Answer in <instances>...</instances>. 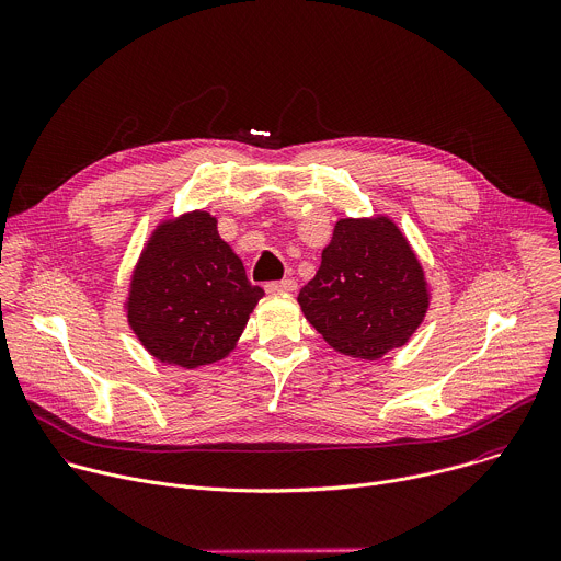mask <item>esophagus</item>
Returning a JSON list of instances; mask_svg holds the SVG:
<instances>
[{
    "label": "esophagus",
    "instance_id": "1",
    "mask_svg": "<svg viewBox=\"0 0 561 561\" xmlns=\"http://www.w3.org/2000/svg\"><path fill=\"white\" fill-rule=\"evenodd\" d=\"M264 288H266V293H271V295H277V293H295V290H297V282H295V279L268 282Z\"/></svg>",
    "mask_w": 561,
    "mask_h": 561
}]
</instances>
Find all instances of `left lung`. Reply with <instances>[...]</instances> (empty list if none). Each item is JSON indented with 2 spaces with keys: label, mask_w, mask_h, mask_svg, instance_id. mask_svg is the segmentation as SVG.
Returning a JSON list of instances; mask_svg holds the SVG:
<instances>
[{
  "label": "left lung",
  "mask_w": 561,
  "mask_h": 561,
  "mask_svg": "<svg viewBox=\"0 0 561 561\" xmlns=\"http://www.w3.org/2000/svg\"><path fill=\"white\" fill-rule=\"evenodd\" d=\"M335 351L375 362L424 322L431 293L409 239L390 217L340 219L322 264L297 297Z\"/></svg>",
  "instance_id": "8db88e82"
}]
</instances>
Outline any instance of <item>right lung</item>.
I'll use <instances>...</instances> for the list:
<instances>
[{"instance_id":"obj_1","label":"right lung","mask_w":561,"mask_h":561,"mask_svg":"<svg viewBox=\"0 0 561 561\" xmlns=\"http://www.w3.org/2000/svg\"><path fill=\"white\" fill-rule=\"evenodd\" d=\"M264 297L217 232V219L193 210L159 224L130 277L126 317L159 362L199 368L224 359Z\"/></svg>"}]
</instances>
